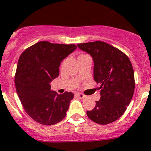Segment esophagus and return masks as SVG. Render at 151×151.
<instances>
[{"label":"esophagus","mask_w":151,"mask_h":151,"mask_svg":"<svg viewBox=\"0 0 151 151\" xmlns=\"http://www.w3.org/2000/svg\"><path fill=\"white\" fill-rule=\"evenodd\" d=\"M77 96H78V97H79L80 99H83L84 97H85V96L83 94V93H77Z\"/></svg>","instance_id":"34e87169"}]
</instances>
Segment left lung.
<instances>
[{
    "label": "left lung",
    "instance_id": "left-lung-1",
    "mask_svg": "<svg viewBox=\"0 0 151 151\" xmlns=\"http://www.w3.org/2000/svg\"><path fill=\"white\" fill-rule=\"evenodd\" d=\"M93 60V78L101 84V99L87 116L99 124L116 121L126 111L134 95V72L128 57L103 41L78 44Z\"/></svg>",
    "mask_w": 151,
    "mask_h": 151
}]
</instances>
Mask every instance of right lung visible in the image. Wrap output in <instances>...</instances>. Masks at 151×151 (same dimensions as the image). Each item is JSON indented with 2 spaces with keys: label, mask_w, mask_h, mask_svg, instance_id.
Returning <instances> with one entry per match:
<instances>
[{
  "label": "right lung",
  "mask_w": 151,
  "mask_h": 151,
  "mask_svg": "<svg viewBox=\"0 0 151 151\" xmlns=\"http://www.w3.org/2000/svg\"><path fill=\"white\" fill-rule=\"evenodd\" d=\"M74 44L40 41L21 54L15 74L19 99L29 116L39 124L53 125L65 117L71 92L58 94L50 83L59 75L60 63L76 50Z\"/></svg>",
  "instance_id": "add662e5"
}]
</instances>
